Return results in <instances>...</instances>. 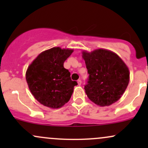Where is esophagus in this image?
<instances>
[{
	"label": "esophagus",
	"instance_id": "obj_1",
	"mask_svg": "<svg viewBox=\"0 0 148 148\" xmlns=\"http://www.w3.org/2000/svg\"><path fill=\"white\" fill-rule=\"evenodd\" d=\"M77 83H78V85H79V86H81V81L80 79L78 80Z\"/></svg>",
	"mask_w": 148,
	"mask_h": 148
}]
</instances>
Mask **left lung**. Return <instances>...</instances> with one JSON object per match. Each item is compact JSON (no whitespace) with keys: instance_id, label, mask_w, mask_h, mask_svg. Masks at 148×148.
I'll return each instance as SVG.
<instances>
[{"instance_id":"8db88e82","label":"left lung","mask_w":148,"mask_h":148,"mask_svg":"<svg viewBox=\"0 0 148 148\" xmlns=\"http://www.w3.org/2000/svg\"><path fill=\"white\" fill-rule=\"evenodd\" d=\"M89 74L84 89L88 97L100 106H110L121 97L130 82L126 64L106 49L82 52Z\"/></svg>"}]
</instances>
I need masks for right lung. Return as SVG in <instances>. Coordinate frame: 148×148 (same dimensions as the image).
I'll return each mask as SVG.
<instances>
[{
	"mask_svg": "<svg viewBox=\"0 0 148 148\" xmlns=\"http://www.w3.org/2000/svg\"><path fill=\"white\" fill-rule=\"evenodd\" d=\"M72 52L73 49L53 47L39 54L28 66L25 73L28 88L44 106L58 108L70 99L77 82L72 81L63 64Z\"/></svg>",
	"mask_w": 148,
	"mask_h": 148,
	"instance_id": "obj_1",
	"label": "right lung"
}]
</instances>
